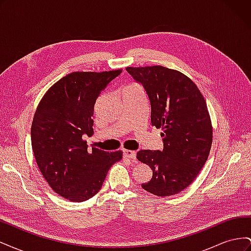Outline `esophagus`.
Instances as JSON below:
<instances>
[{"instance_id": "obj_1", "label": "esophagus", "mask_w": 251, "mask_h": 251, "mask_svg": "<svg viewBox=\"0 0 251 251\" xmlns=\"http://www.w3.org/2000/svg\"><path fill=\"white\" fill-rule=\"evenodd\" d=\"M124 156L126 158H128V159H132V160H135V159H136V151H130V150H126V151H124Z\"/></svg>"}]
</instances>
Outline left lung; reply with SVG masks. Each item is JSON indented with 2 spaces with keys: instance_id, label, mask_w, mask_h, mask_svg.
Listing matches in <instances>:
<instances>
[{
  "instance_id": "8db88e82",
  "label": "left lung",
  "mask_w": 251,
  "mask_h": 251,
  "mask_svg": "<svg viewBox=\"0 0 251 251\" xmlns=\"http://www.w3.org/2000/svg\"><path fill=\"white\" fill-rule=\"evenodd\" d=\"M127 73L143 87L151 107V124L162 128V151L141 150L139 161L153 171L141 187L159 197L186 188L206 162L212 127L204 97L184 74L162 66L127 67Z\"/></svg>"
}]
</instances>
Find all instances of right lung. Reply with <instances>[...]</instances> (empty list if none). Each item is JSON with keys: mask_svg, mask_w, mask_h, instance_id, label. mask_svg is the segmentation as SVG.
<instances>
[{"mask_svg": "<svg viewBox=\"0 0 251 251\" xmlns=\"http://www.w3.org/2000/svg\"><path fill=\"white\" fill-rule=\"evenodd\" d=\"M121 70L73 72L59 79L37 107L31 144L37 166L51 188L73 202L96 195L111 166L123 153L88 149L93 134L96 100Z\"/></svg>", "mask_w": 251, "mask_h": 251, "instance_id": "add662e5", "label": "right lung"}]
</instances>
